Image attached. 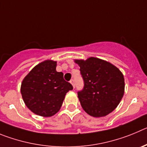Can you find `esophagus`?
<instances>
[{"mask_svg":"<svg viewBox=\"0 0 147 147\" xmlns=\"http://www.w3.org/2000/svg\"><path fill=\"white\" fill-rule=\"evenodd\" d=\"M70 83L72 85V86H73V88H75V81H74V80H70Z\"/></svg>","mask_w":147,"mask_h":147,"instance_id":"1","label":"esophagus"}]
</instances>
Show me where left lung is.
<instances>
[{
    "instance_id": "8db88e82",
    "label": "left lung",
    "mask_w": 147,
    "mask_h": 147,
    "mask_svg": "<svg viewBox=\"0 0 147 147\" xmlns=\"http://www.w3.org/2000/svg\"><path fill=\"white\" fill-rule=\"evenodd\" d=\"M80 67L84 87L78 92L83 109L90 116L102 117L118 106L125 93V78L113 64L102 59L90 57L75 59Z\"/></svg>"
}]
</instances>
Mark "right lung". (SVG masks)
I'll return each instance as SVG.
<instances>
[{
	"mask_svg": "<svg viewBox=\"0 0 147 147\" xmlns=\"http://www.w3.org/2000/svg\"><path fill=\"white\" fill-rule=\"evenodd\" d=\"M57 61L45 60L34 67L22 80L20 92L29 110L38 116L51 117L58 113L69 90L64 74L56 71Z\"/></svg>",
	"mask_w": 147,
	"mask_h": 147,
	"instance_id": "add662e5",
	"label": "right lung"
}]
</instances>
